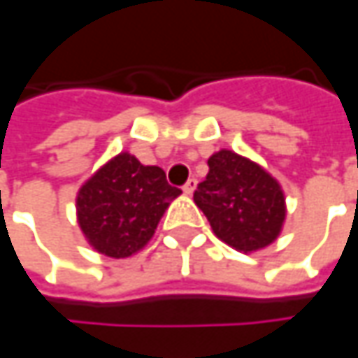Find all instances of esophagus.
Wrapping results in <instances>:
<instances>
[{
    "label": "esophagus",
    "mask_w": 358,
    "mask_h": 358,
    "mask_svg": "<svg viewBox=\"0 0 358 358\" xmlns=\"http://www.w3.org/2000/svg\"><path fill=\"white\" fill-rule=\"evenodd\" d=\"M195 189H197V179H195V177H191V179L187 181L185 185H183V193H185V195H191V193H193Z\"/></svg>",
    "instance_id": "1"
}]
</instances>
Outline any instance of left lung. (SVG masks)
Wrapping results in <instances>:
<instances>
[{
    "instance_id": "8db88e82",
    "label": "left lung",
    "mask_w": 358,
    "mask_h": 358,
    "mask_svg": "<svg viewBox=\"0 0 358 358\" xmlns=\"http://www.w3.org/2000/svg\"><path fill=\"white\" fill-rule=\"evenodd\" d=\"M207 165L209 173L193 199L215 235L245 253L277 239L285 221L281 185L263 167L227 149L209 157Z\"/></svg>"
}]
</instances>
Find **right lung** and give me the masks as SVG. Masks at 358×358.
I'll use <instances>...</instances> for the list:
<instances>
[{
	"mask_svg": "<svg viewBox=\"0 0 358 358\" xmlns=\"http://www.w3.org/2000/svg\"><path fill=\"white\" fill-rule=\"evenodd\" d=\"M179 193L161 167L119 153L79 189V227L99 253L129 257L153 237L159 219Z\"/></svg>",
	"mask_w": 358,
	"mask_h": 358,
	"instance_id": "obj_1",
	"label": "right lung"
}]
</instances>
